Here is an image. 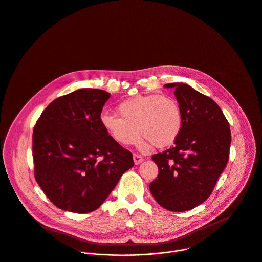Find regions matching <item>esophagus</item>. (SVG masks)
I'll use <instances>...</instances> for the list:
<instances>
[{
	"label": "esophagus",
	"mask_w": 262,
	"mask_h": 262,
	"mask_svg": "<svg viewBox=\"0 0 262 262\" xmlns=\"http://www.w3.org/2000/svg\"><path fill=\"white\" fill-rule=\"evenodd\" d=\"M133 161H134L135 165H139V164H141L143 162V158L141 156H139V155L134 154L133 155Z\"/></svg>",
	"instance_id": "obj_1"
}]
</instances>
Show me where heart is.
I'll list each match as a JSON object with an SVG mask.
<instances>
[{"label": "heart", "instance_id": "b5f03b06", "mask_svg": "<svg viewBox=\"0 0 262 262\" xmlns=\"http://www.w3.org/2000/svg\"><path fill=\"white\" fill-rule=\"evenodd\" d=\"M120 117L104 113L100 124L110 137L123 146L138 143L141 136L157 148L174 143L183 127V113L172 96L136 95L117 106Z\"/></svg>", "mask_w": 262, "mask_h": 262}]
</instances>
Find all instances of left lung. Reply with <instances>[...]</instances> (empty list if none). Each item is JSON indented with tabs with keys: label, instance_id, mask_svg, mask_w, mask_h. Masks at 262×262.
Wrapping results in <instances>:
<instances>
[{
	"label": "left lung",
	"instance_id": "left-lung-1",
	"mask_svg": "<svg viewBox=\"0 0 262 262\" xmlns=\"http://www.w3.org/2000/svg\"><path fill=\"white\" fill-rule=\"evenodd\" d=\"M182 108L183 127L170 149L152 156L159 174L149 184L157 202L171 211H186L204 202L225 170L231 130L210 97L184 83H169Z\"/></svg>",
	"mask_w": 262,
	"mask_h": 262
}]
</instances>
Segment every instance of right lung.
<instances>
[{
    "instance_id": "right-lung-1",
    "label": "right lung",
    "mask_w": 262,
    "mask_h": 262,
    "mask_svg": "<svg viewBox=\"0 0 262 262\" xmlns=\"http://www.w3.org/2000/svg\"><path fill=\"white\" fill-rule=\"evenodd\" d=\"M111 94L81 88L52 101L32 134L34 177L59 208L75 213L97 209L122 174L134 166L132 154L100 124Z\"/></svg>"
}]
</instances>
